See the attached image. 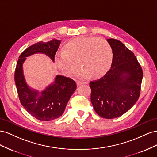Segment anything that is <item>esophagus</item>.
I'll list each match as a JSON object with an SVG mask.
<instances>
[{"mask_svg":"<svg viewBox=\"0 0 157 157\" xmlns=\"http://www.w3.org/2000/svg\"><path fill=\"white\" fill-rule=\"evenodd\" d=\"M77 85L78 86H81L82 84H86V82H81V81H77Z\"/></svg>","mask_w":157,"mask_h":157,"instance_id":"obj_1","label":"esophagus"}]
</instances>
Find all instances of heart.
I'll use <instances>...</instances> for the list:
<instances>
[{"label":"heart","mask_w":157,"mask_h":157,"mask_svg":"<svg viewBox=\"0 0 157 157\" xmlns=\"http://www.w3.org/2000/svg\"><path fill=\"white\" fill-rule=\"evenodd\" d=\"M113 52L105 39L89 37L75 38L66 44L64 51L55 56V62L67 74H72L78 64L81 67L75 71L78 78L86 79L92 75L100 78L110 69Z\"/></svg>","instance_id":"1"}]
</instances>
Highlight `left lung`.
Instances as JSON below:
<instances>
[{
    "label": "left lung",
    "instance_id": "left-lung-1",
    "mask_svg": "<svg viewBox=\"0 0 157 157\" xmlns=\"http://www.w3.org/2000/svg\"><path fill=\"white\" fill-rule=\"evenodd\" d=\"M113 49L110 69L99 79L89 83L91 101L102 118H118L135 105L140 95L143 71L134 54L122 42L107 39Z\"/></svg>",
    "mask_w": 157,
    "mask_h": 157
}]
</instances>
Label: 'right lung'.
Listing matches in <instances>:
<instances>
[{
	"instance_id": "1",
	"label": "right lung",
	"mask_w": 157,
	"mask_h": 157,
	"mask_svg": "<svg viewBox=\"0 0 157 157\" xmlns=\"http://www.w3.org/2000/svg\"><path fill=\"white\" fill-rule=\"evenodd\" d=\"M60 43L61 40L53 39L46 43H35L21 54L17 62L14 79L20 102L28 113L39 120L51 121L61 116L77 86L72 79L57 75L54 82L40 92L27 84L23 64L26 57L37 53L44 54L55 62Z\"/></svg>"
}]
</instances>
